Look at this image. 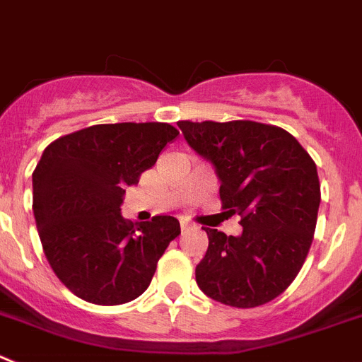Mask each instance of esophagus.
<instances>
[{
	"label": "esophagus",
	"mask_w": 362,
	"mask_h": 362,
	"mask_svg": "<svg viewBox=\"0 0 362 362\" xmlns=\"http://www.w3.org/2000/svg\"><path fill=\"white\" fill-rule=\"evenodd\" d=\"M180 228H182V232H185V230H191V228H194V225H192V223H189V221H182Z\"/></svg>",
	"instance_id": "34e87169"
}]
</instances>
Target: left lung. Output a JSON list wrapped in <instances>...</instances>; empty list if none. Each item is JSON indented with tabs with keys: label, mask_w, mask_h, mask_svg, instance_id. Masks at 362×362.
<instances>
[{
	"label": "left lung",
	"mask_w": 362,
	"mask_h": 362,
	"mask_svg": "<svg viewBox=\"0 0 362 362\" xmlns=\"http://www.w3.org/2000/svg\"><path fill=\"white\" fill-rule=\"evenodd\" d=\"M189 146L212 162L221 207L243 234L214 228L197 266L198 288L216 302L250 309L289 288L305 262L318 219L316 164L289 132L255 121H178Z\"/></svg>",
	"instance_id": "obj_1"
}]
</instances>
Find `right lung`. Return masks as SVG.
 I'll return each instance as SVG.
<instances>
[{
    "label": "right lung",
    "mask_w": 362,
    "mask_h": 362,
    "mask_svg": "<svg viewBox=\"0 0 362 362\" xmlns=\"http://www.w3.org/2000/svg\"><path fill=\"white\" fill-rule=\"evenodd\" d=\"M177 135L168 123L94 124L44 150L32 175L33 216L49 266L78 298L119 305L150 286L180 223L173 216L132 223L121 204L124 187Z\"/></svg>",
    "instance_id": "1"
}]
</instances>
